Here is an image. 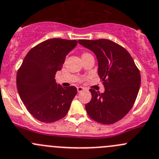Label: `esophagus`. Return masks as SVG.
<instances>
[{
	"instance_id": "esophagus-1",
	"label": "esophagus",
	"mask_w": 159,
	"mask_h": 159,
	"mask_svg": "<svg viewBox=\"0 0 159 159\" xmlns=\"http://www.w3.org/2000/svg\"><path fill=\"white\" fill-rule=\"evenodd\" d=\"M83 89H84V88L82 87V86H78V87H77V91H78V93H80V92L83 91Z\"/></svg>"
}]
</instances>
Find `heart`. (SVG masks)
Returning a JSON list of instances; mask_svg holds the SVG:
<instances>
[{"instance_id": "heart-1", "label": "heart", "mask_w": 159, "mask_h": 159, "mask_svg": "<svg viewBox=\"0 0 159 159\" xmlns=\"http://www.w3.org/2000/svg\"><path fill=\"white\" fill-rule=\"evenodd\" d=\"M87 54H89V53H83V54L82 56H85V55H87Z\"/></svg>"}]
</instances>
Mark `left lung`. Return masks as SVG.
<instances>
[{
	"label": "left lung",
	"mask_w": 159,
	"mask_h": 159,
	"mask_svg": "<svg viewBox=\"0 0 159 159\" xmlns=\"http://www.w3.org/2000/svg\"><path fill=\"white\" fill-rule=\"evenodd\" d=\"M98 60V74L105 91L90 89L92 99L86 105L91 119L102 124H113L130 111L138 96L141 76L133 59L122 46L106 39L80 40Z\"/></svg>",
	"instance_id": "8db88e82"
}]
</instances>
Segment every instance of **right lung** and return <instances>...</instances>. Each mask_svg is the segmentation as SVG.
I'll return each instance as SVG.
<instances>
[{
  "mask_svg": "<svg viewBox=\"0 0 159 159\" xmlns=\"http://www.w3.org/2000/svg\"><path fill=\"white\" fill-rule=\"evenodd\" d=\"M77 45L75 40L49 39L33 47L17 74V87L23 103L37 120L50 123L67 114L77 93L75 86L56 83L67 54Z\"/></svg>",
  "mask_w": 159,
  "mask_h": 159,
  "instance_id": "1",
  "label": "right lung"
}]
</instances>
